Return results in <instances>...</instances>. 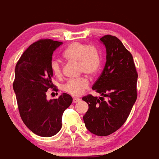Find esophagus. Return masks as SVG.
Segmentation results:
<instances>
[{
	"label": "esophagus",
	"instance_id": "1",
	"mask_svg": "<svg viewBox=\"0 0 159 159\" xmlns=\"http://www.w3.org/2000/svg\"><path fill=\"white\" fill-rule=\"evenodd\" d=\"M80 100H81V99H80V98H74L73 100V103H78V102H79Z\"/></svg>",
	"mask_w": 159,
	"mask_h": 159
}]
</instances>
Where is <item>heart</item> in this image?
<instances>
[{"mask_svg":"<svg viewBox=\"0 0 159 159\" xmlns=\"http://www.w3.org/2000/svg\"><path fill=\"white\" fill-rule=\"evenodd\" d=\"M64 57L69 61L78 63V70L81 73L93 75L100 70L101 57L98 48L94 45L81 43H72L63 53ZM51 69L56 77L62 75V67L59 60L53 59L51 62ZM89 87L87 78L81 77L70 79L62 85V90L73 96H79Z\"/></svg>","mask_w":159,"mask_h":159,"instance_id":"b5f03b06","label":"heart"}]
</instances>
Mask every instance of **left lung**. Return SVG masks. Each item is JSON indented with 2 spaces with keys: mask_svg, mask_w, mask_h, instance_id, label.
<instances>
[{
  "mask_svg": "<svg viewBox=\"0 0 159 159\" xmlns=\"http://www.w3.org/2000/svg\"><path fill=\"white\" fill-rule=\"evenodd\" d=\"M100 40L106 48V62L92 89L108 100L92 94L82 98L89 105L83 118L89 131L105 136L119 129L129 116L137 98L138 74L131 53L117 37L105 35Z\"/></svg>",
  "mask_w": 159,
  "mask_h": 159,
  "instance_id": "left-lung-1",
  "label": "left lung"
}]
</instances>
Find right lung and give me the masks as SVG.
I'll return each instance as SVG.
<instances>
[{
    "mask_svg": "<svg viewBox=\"0 0 159 159\" xmlns=\"http://www.w3.org/2000/svg\"><path fill=\"white\" fill-rule=\"evenodd\" d=\"M61 45V42L39 39L25 50L15 67L13 89L20 115L29 130L43 137L61 130L62 114L73 102L67 93L50 100L46 95L48 89L58 90L52 82L51 62L53 51Z\"/></svg>",
    "mask_w": 159,
    "mask_h": 159,
    "instance_id": "1",
    "label": "right lung"
}]
</instances>
